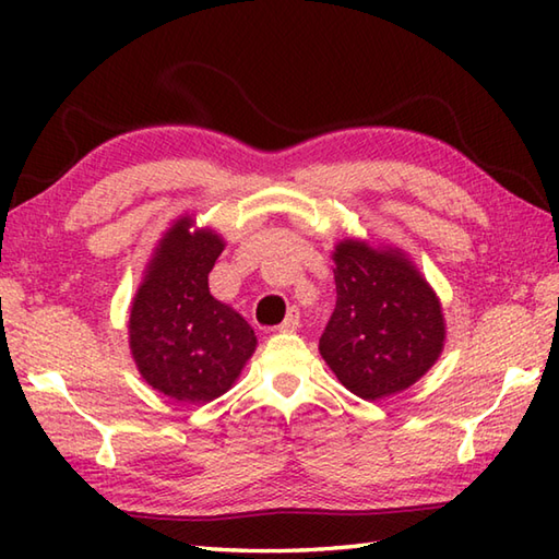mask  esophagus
<instances>
[{
	"label": "esophagus",
	"mask_w": 559,
	"mask_h": 559,
	"mask_svg": "<svg viewBox=\"0 0 559 559\" xmlns=\"http://www.w3.org/2000/svg\"><path fill=\"white\" fill-rule=\"evenodd\" d=\"M278 314L283 317V322H288V319H293V307L286 305L281 310L276 302H266V305L259 307V319H261V322H271V319H276Z\"/></svg>",
	"instance_id": "esophagus-1"
}]
</instances>
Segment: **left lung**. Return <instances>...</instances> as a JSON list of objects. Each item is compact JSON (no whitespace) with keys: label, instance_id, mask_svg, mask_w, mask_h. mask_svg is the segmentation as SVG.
<instances>
[{"label":"left lung","instance_id":"1","mask_svg":"<svg viewBox=\"0 0 559 559\" xmlns=\"http://www.w3.org/2000/svg\"><path fill=\"white\" fill-rule=\"evenodd\" d=\"M189 228L185 218L163 237L129 314V343L153 389L199 403L233 386L252 358L257 336L209 290V273L223 252L221 237Z\"/></svg>","mask_w":559,"mask_h":559}]
</instances>
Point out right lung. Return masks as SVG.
I'll return each mask as SVG.
<instances>
[{
    "label": "right lung",
    "instance_id": "add662e5",
    "mask_svg": "<svg viewBox=\"0 0 559 559\" xmlns=\"http://www.w3.org/2000/svg\"><path fill=\"white\" fill-rule=\"evenodd\" d=\"M336 307L319 338L326 365L360 399L408 389L444 343V319L430 286L401 252L362 242L336 247Z\"/></svg>",
    "mask_w": 559,
    "mask_h": 559
}]
</instances>
